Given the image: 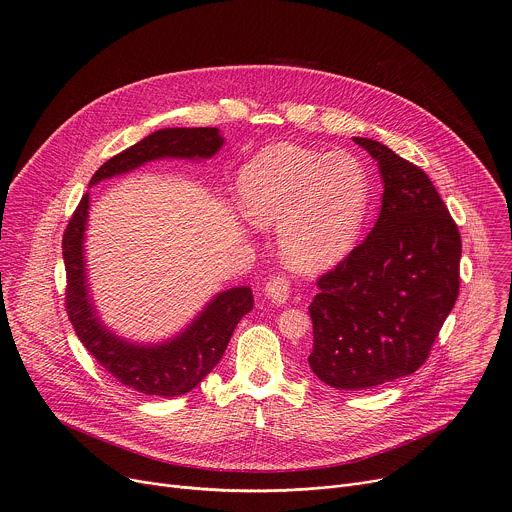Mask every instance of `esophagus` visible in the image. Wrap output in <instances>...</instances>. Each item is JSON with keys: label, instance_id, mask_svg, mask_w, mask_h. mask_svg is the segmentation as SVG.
<instances>
[{"label": "esophagus", "instance_id": "34e87169", "mask_svg": "<svg viewBox=\"0 0 512 512\" xmlns=\"http://www.w3.org/2000/svg\"><path fill=\"white\" fill-rule=\"evenodd\" d=\"M289 293H291V285L285 277H275L265 285V297L273 305H285L289 301Z\"/></svg>", "mask_w": 512, "mask_h": 512}]
</instances>
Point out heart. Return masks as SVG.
Instances as JSON below:
<instances>
[{
    "label": "heart",
    "mask_w": 512,
    "mask_h": 512,
    "mask_svg": "<svg viewBox=\"0 0 512 512\" xmlns=\"http://www.w3.org/2000/svg\"><path fill=\"white\" fill-rule=\"evenodd\" d=\"M237 198L247 221L277 225L289 269L320 273L354 247L368 209V178L350 154L273 144L241 168Z\"/></svg>",
    "instance_id": "obj_1"
}]
</instances>
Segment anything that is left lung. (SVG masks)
Returning a JSON list of instances; mask_svg holds the SVG:
<instances>
[{
	"label": "left lung",
	"mask_w": 512,
	"mask_h": 512,
	"mask_svg": "<svg viewBox=\"0 0 512 512\" xmlns=\"http://www.w3.org/2000/svg\"><path fill=\"white\" fill-rule=\"evenodd\" d=\"M380 168L376 225L310 303L312 372L338 390L413 374L459 295L461 235L427 174L388 146L354 136Z\"/></svg>",
	"instance_id": "8db88e82"
}]
</instances>
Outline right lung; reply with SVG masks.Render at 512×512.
I'll use <instances>...</instances> for the list:
<instances>
[{"label":"right lung","instance_id":"1","mask_svg":"<svg viewBox=\"0 0 512 512\" xmlns=\"http://www.w3.org/2000/svg\"><path fill=\"white\" fill-rule=\"evenodd\" d=\"M217 128H162L112 156L91 186L162 158L207 160L223 146ZM91 198L83 196L63 235L67 314L83 346L120 384L146 396L174 398L192 392L221 360L237 322L253 308V291L233 287L217 293L176 336L158 344L130 342L114 334L97 312L85 263V231Z\"/></svg>","mask_w":512,"mask_h":512}]
</instances>
